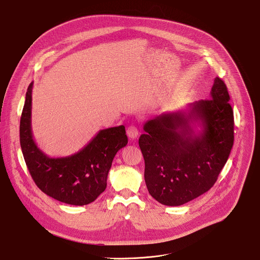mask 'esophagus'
I'll return each instance as SVG.
<instances>
[{
  "label": "esophagus",
  "mask_w": 260,
  "mask_h": 260,
  "mask_svg": "<svg viewBox=\"0 0 260 260\" xmlns=\"http://www.w3.org/2000/svg\"><path fill=\"white\" fill-rule=\"evenodd\" d=\"M126 135L129 138V140H135L139 136V129L136 125H131L126 128Z\"/></svg>",
  "instance_id": "1"
}]
</instances>
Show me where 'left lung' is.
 <instances>
[{
	"mask_svg": "<svg viewBox=\"0 0 260 260\" xmlns=\"http://www.w3.org/2000/svg\"><path fill=\"white\" fill-rule=\"evenodd\" d=\"M211 97L167 112L143 125L139 140L149 194L181 206L209 191L234 144V112L225 84L214 80Z\"/></svg>",
	"mask_w": 260,
	"mask_h": 260,
	"instance_id": "left-lung-1",
	"label": "left lung"
}]
</instances>
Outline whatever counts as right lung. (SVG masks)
I'll return each mask as SVG.
<instances>
[{
  "label": "right lung",
  "instance_id": "obj_1",
  "mask_svg": "<svg viewBox=\"0 0 260 260\" xmlns=\"http://www.w3.org/2000/svg\"><path fill=\"white\" fill-rule=\"evenodd\" d=\"M31 82L25 94L20 118V140L28 171L40 190L49 197L74 206L96 200L107 187L112 162L127 144L123 125L101 129L78 152L49 157L34 140L31 131Z\"/></svg>",
  "mask_w": 260,
  "mask_h": 260
}]
</instances>
